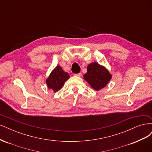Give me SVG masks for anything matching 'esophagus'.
<instances>
[{
	"instance_id": "34e87169",
	"label": "esophagus",
	"mask_w": 152,
	"mask_h": 152,
	"mask_svg": "<svg viewBox=\"0 0 152 152\" xmlns=\"http://www.w3.org/2000/svg\"><path fill=\"white\" fill-rule=\"evenodd\" d=\"M75 76H77V77H81L82 75V73H76V74H75Z\"/></svg>"
}]
</instances>
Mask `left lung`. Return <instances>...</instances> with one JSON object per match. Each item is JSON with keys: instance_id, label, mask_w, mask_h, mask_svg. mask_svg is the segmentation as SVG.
I'll list each match as a JSON object with an SVG mask.
<instances>
[{"instance_id": "1", "label": "left lung", "mask_w": 152, "mask_h": 152, "mask_svg": "<svg viewBox=\"0 0 152 152\" xmlns=\"http://www.w3.org/2000/svg\"><path fill=\"white\" fill-rule=\"evenodd\" d=\"M87 70L84 79L96 91L104 87L112 78V75L108 70L97 62L90 63L87 66Z\"/></svg>"}]
</instances>
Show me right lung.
Masks as SVG:
<instances>
[{
	"mask_svg": "<svg viewBox=\"0 0 152 152\" xmlns=\"http://www.w3.org/2000/svg\"><path fill=\"white\" fill-rule=\"evenodd\" d=\"M70 78L68 73L63 71L62 68L58 65L50 73L46 79V84L49 89H51L54 93L60 90L65 82Z\"/></svg>",
	"mask_w": 152,
	"mask_h": 152,
	"instance_id": "obj_1",
	"label": "right lung"
}]
</instances>
